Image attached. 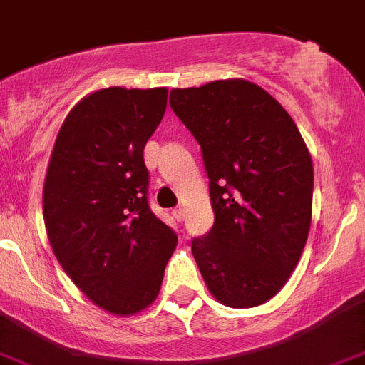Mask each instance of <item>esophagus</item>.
I'll use <instances>...</instances> for the list:
<instances>
[{
  "label": "esophagus",
  "instance_id": "obj_1",
  "mask_svg": "<svg viewBox=\"0 0 365 365\" xmlns=\"http://www.w3.org/2000/svg\"><path fill=\"white\" fill-rule=\"evenodd\" d=\"M172 215H173V219L179 220V222H180V220H185V208H180V206H179V208H173Z\"/></svg>",
  "mask_w": 365,
  "mask_h": 365
}]
</instances>
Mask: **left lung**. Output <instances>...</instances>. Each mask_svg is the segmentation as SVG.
<instances>
[{"label":"left lung","mask_w":365,"mask_h":365,"mask_svg":"<svg viewBox=\"0 0 365 365\" xmlns=\"http://www.w3.org/2000/svg\"><path fill=\"white\" fill-rule=\"evenodd\" d=\"M170 106L199 143L215 220L193 237L206 286L230 307L282 289L306 246L313 163L299 128L259 85L244 79L173 88Z\"/></svg>","instance_id":"left-lung-1"}]
</instances>
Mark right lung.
Listing matches in <instances>:
<instances>
[{"mask_svg": "<svg viewBox=\"0 0 365 365\" xmlns=\"http://www.w3.org/2000/svg\"><path fill=\"white\" fill-rule=\"evenodd\" d=\"M166 98V88L90 93L66 115L50 155L43 215L53 255L92 302L115 315L155 300L177 244L150 210L143 157Z\"/></svg>", "mask_w": 365, "mask_h": 365, "instance_id": "add662e5", "label": "right lung"}]
</instances>
